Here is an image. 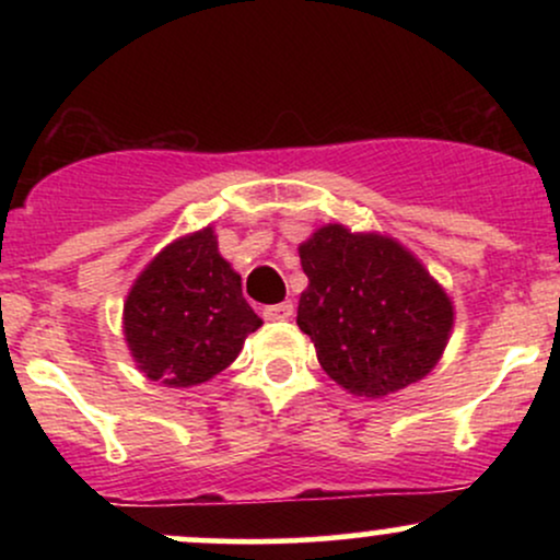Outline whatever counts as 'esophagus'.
Returning <instances> with one entry per match:
<instances>
[{
	"instance_id": "34e87169",
	"label": "esophagus",
	"mask_w": 560,
	"mask_h": 560,
	"mask_svg": "<svg viewBox=\"0 0 560 560\" xmlns=\"http://www.w3.org/2000/svg\"><path fill=\"white\" fill-rule=\"evenodd\" d=\"M294 313V305L292 302H279V305H268L266 311H262V318L266 320H289Z\"/></svg>"
}]
</instances>
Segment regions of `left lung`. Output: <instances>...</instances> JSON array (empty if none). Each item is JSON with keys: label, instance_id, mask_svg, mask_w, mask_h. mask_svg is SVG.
I'll return each mask as SVG.
<instances>
[{"label": "left lung", "instance_id": "obj_1", "mask_svg": "<svg viewBox=\"0 0 560 560\" xmlns=\"http://www.w3.org/2000/svg\"><path fill=\"white\" fill-rule=\"evenodd\" d=\"M307 276L298 326L320 369L358 397H389L440 363L455 307L395 236L326 223L298 247Z\"/></svg>", "mask_w": 560, "mask_h": 560}]
</instances>
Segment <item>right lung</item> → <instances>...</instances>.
Masks as SVG:
<instances>
[{"mask_svg": "<svg viewBox=\"0 0 560 560\" xmlns=\"http://www.w3.org/2000/svg\"><path fill=\"white\" fill-rule=\"evenodd\" d=\"M260 326L242 298V276L218 253L213 226L165 244L124 302L128 352L141 374L165 387L210 382Z\"/></svg>", "mask_w": 560, "mask_h": 560, "instance_id": "add662e5", "label": "right lung"}]
</instances>
